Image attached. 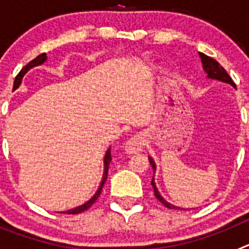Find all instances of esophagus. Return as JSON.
Wrapping results in <instances>:
<instances>
[{"mask_svg":"<svg viewBox=\"0 0 249 249\" xmlns=\"http://www.w3.org/2000/svg\"><path fill=\"white\" fill-rule=\"evenodd\" d=\"M143 137L142 135H135L132 136L124 144V152L128 155H133V153H138L142 151V146H143Z\"/></svg>","mask_w":249,"mask_h":249,"instance_id":"34e87169","label":"esophagus"}]
</instances>
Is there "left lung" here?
<instances>
[{
	"mask_svg": "<svg viewBox=\"0 0 249 249\" xmlns=\"http://www.w3.org/2000/svg\"><path fill=\"white\" fill-rule=\"evenodd\" d=\"M199 57H201L202 67H203L204 73L207 74V78H210V80H217V81H219V82L228 83V85H231L232 87H236V85H234V82H233L232 78L230 77V74L226 72V70H224V68L222 67V66L219 65L217 61H215V59H213L212 57H208L207 54L201 53V52H199ZM148 160H149V163H151L152 168H153V171L156 172L157 167H156L155 160H153V158H152V157H148ZM151 184L153 186V190H155L156 198H157L158 201L160 202V203H163L164 206L167 207V208H171V210H173V208H178V210H179V207L173 206V204H171L169 202H167L166 199H164L163 197L160 196V191H158L157 186H156L155 177L152 178Z\"/></svg>",
	"mask_w": 249,
	"mask_h": 249,
	"instance_id": "left-lung-1",
	"label": "left lung"
}]
</instances>
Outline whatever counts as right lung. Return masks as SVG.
Listing matches in <instances>:
<instances>
[{"instance_id":"right-lung-1","label":"right lung","mask_w":249,"mask_h":249,"mask_svg":"<svg viewBox=\"0 0 249 249\" xmlns=\"http://www.w3.org/2000/svg\"><path fill=\"white\" fill-rule=\"evenodd\" d=\"M46 61H47V54L42 53V54H39V56H37L35 59H32L30 63H27L25 67L22 68L21 72L17 74L16 80H15V83H13V89H18L19 85H21V82H22V78H23V76H25V74L30 71L31 68L36 67V66L43 65ZM111 160H112L111 147H109V148L107 149V152H106L105 158H103V177H102V181H101V183H100V187H98L97 191H96V193H94V195L92 196V198L89 199V201L86 202V203L81 204V206L76 207V208H72V210L65 211V212H62V213H68V214H77V213H81V212H83V211L89 210V207H91L94 202L97 201V198L100 197L101 192H102L103 184H105L106 179H107V175H108V168H109V163H111Z\"/></svg>"}]
</instances>
